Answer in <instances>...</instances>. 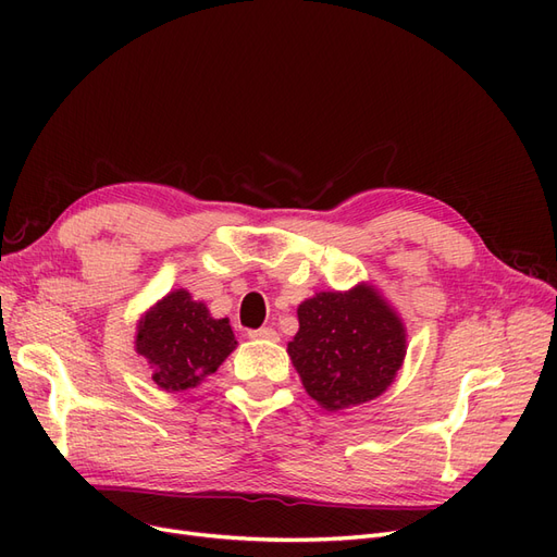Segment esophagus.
<instances>
[{"label": "esophagus", "mask_w": 557, "mask_h": 557, "mask_svg": "<svg viewBox=\"0 0 557 557\" xmlns=\"http://www.w3.org/2000/svg\"><path fill=\"white\" fill-rule=\"evenodd\" d=\"M250 339H264V342H278V332L274 327H260L248 332Z\"/></svg>", "instance_id": "esophagus-1"}]
</instances>
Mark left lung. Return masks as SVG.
<instances>
[{
    "mask_svg": "<svg viewBox=\"0 0 557 557\" xmlns=\"http://www.w3.org/2000/svg\"><path fill=\"white\" fill-rule=\"evenodd\" d=\"M297 318L299 332L288 352L320 407H358L393 383L407 352V334L374 288L318 293L299 305Z\"/></svg>",
    "mask_w": 557,
    "mask_h": 557,
    "instance_id": "8db88e82",
    "label": "left lung"
}]
</instances>
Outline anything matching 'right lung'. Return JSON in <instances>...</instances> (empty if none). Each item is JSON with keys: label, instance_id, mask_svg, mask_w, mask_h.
I'll use <instances>...</instances> for the list:
<instances>
[{"label": "right lung", "instance_id": "right-lung-1", "mask_svg": "<svg viewBox=\"0 0 557 557\" xmlns=\"http://www.w3.org/2000/svg\"><path fill=\"white\" fill-rule=\"evenodd\" d=\"M237 346L230 320L211 318L190 293L174 290L146 313L137 332V350L153 369L162 391L181 393L213 374Z\"/></svg>", "mask_w": 557, "mask_h": 557}]
</instances>
